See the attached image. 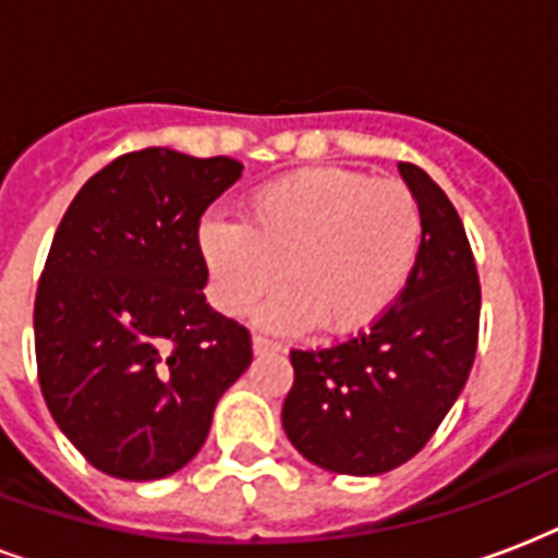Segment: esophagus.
Instances as JSON below:
<instances>
[{
    "instance_id": "1",
    "label": "esophagus",
    "mask_w": 558,
    "mask_h": 558,
    "mask_svg": "<svg viewBox=\"0 0 558 558\" xmlns=\"http://www.w3.org/2000/svg\"><path fill=\"white\" fill-rule=\"evenodd\" d=\"M279 349H282V343H276V340L262 338V335H256V338H253V352H256V355H267V352H279Z\"/></svg>"
}]
</instances>
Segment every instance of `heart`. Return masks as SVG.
<instances>
[{"label":"heart","mask_w":558,"mask_h":558,"mask_svg":"<svg viewBox=\"0 0 558 558\" xmlns=\"http://www.w3.org/2000/svg\"><path fill=\"white\" fill-rule=\"evenodd\" d=\"M422 247V211L401 180L347 168H305L250 194L244 223L209 215L197 250L223 314L258 308V323L349 335L399 300Z\"/></svg>","instance_id":"b5f03b06"}]
</instances>
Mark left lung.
I'll return each instance as SVG.
<instances>
[{
  "instance_id": "left-lung-1",
  "label": "left lung",
  "mask_w": 558,
  "mask_h": 558,
  "mask_svg": "<svg viewBox=\"0 0 558 558\" xmlns=\"http://www.w3.org/2000/svg\"><path fill=\"white\" fill-rule=\"evenodd\" d=\"M418 201L422 247L404 291L364 335L293 349L282 427L308 463L335 474H384L416 457L472 373L481 279L448 194L399 162Z\"/></svg>"
}]
</instances>
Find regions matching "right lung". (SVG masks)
<instances>
[{
  "mask_svg": "<svg viewBox=\"0 0 558 558\" xmlns=\"http://www.w3.org/2000/svg\"><path fill=\"white\" fill-rule=\"evenodd\" d=\"M239 159L124 154L89 177L51 241L34 302L43 399L69 442L119 481H159L201 451L253 361L247 328L203 296L197 223Z\"/></svg>",
  "mask_w": 558,
  "mask_h": 558,
  "instance_id": "add662e5",
  "label": "right lung"
}]
</instances>
